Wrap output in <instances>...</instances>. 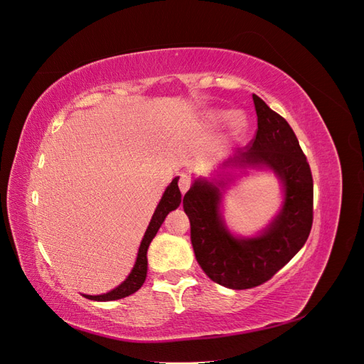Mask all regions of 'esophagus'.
I'll return each mask as SVG.
<instances>
[{
    "label": "esophagus",
    "mask_w": 364,
    "mask_h": 364,
    "mask_svg": "<svg viewBox=\"0 0 364 364\" xmlns=\"http://www.w3.org/2000/svg\"><path fill=\"white\" fill-rule=\"evenodd\" d=\"M190 186H191V179L186 174H182L181 178H179V190H181V193L185 194L186 191L190 190Z\"/></svg>",
    "instance_id": "34e87169"
}]
</instances>
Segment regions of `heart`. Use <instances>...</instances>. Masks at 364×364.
Returning <instances> with one entry per match:
<instances>
[{"instance_id": "obj_1", "label": "heart", "mask_w": 364, "mask_h": 364, "mask_svg": "<svg viewBox=\"0 0 364 364\" xmlns=\"http://www.w3.org/2000/svg\"><path fill=\"white\" fill-rule=\"evenodd\" d=\"M223 117H225L223 114H211V118H213L214 121H217V119H222ZM234 127H235L237 130L243 129V127H245V119L241 118V117H235V118H234Z\"/></svg>"}]
</instances>
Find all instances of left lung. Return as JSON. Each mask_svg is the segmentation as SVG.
<instances>
[{
    "label": "left lung",
    "instance_id": "obj_1",
    "mask_svg": "<svg viewBox=\"0 0 364 364\" xmlns=\"http://www.w3.org/2000/svg\"><path fill=\"white\" fill-rule=\"evenodd\" d=\"M252 98L257 135L222 168L273 171L284 191L279 213L258 235L238 237L228 229L220 209L232 179L199 178L183 196L197 262L214 282L234 290L269 281L302 249L313 225V176L299 141L279 114L258 95Z\"/></svg>",
    "mask_w": 364,
    "mask_h": 364
}]
</instances>
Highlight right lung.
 Segmentation results:
<instances>
[{"instance_id":"right-lung-1","label":"right lung","mask_w":364,"mask_h":364,"mask_svg":"<svg viewBox=\"0 0 364 364\" xmlns=\"http://www.w3.org/2000/svg\"><path fill=\"white\" fill-rule=\"evenodd\" d=\"M178 181H179V178H174L167 188H165L161 200L155 209V213H153V215H151V220H150L146 234L141 240L136 261L134 264V269L130 270L129 277L123 282H121L118 287H115L111 291H107L105 294H97V296L83 294L85 297H87V299H91V301H98V302L117 301V299H123V297H126V296L134 294L135 291H138L142 287V284H144L146 277H147V249L151 243V240L155 238V235L159 230L161 225L164 223V220H165V217H167V214L174 211V209L178 208L182 202V194L179 191Z\"/></svg>"}]
</instances>
